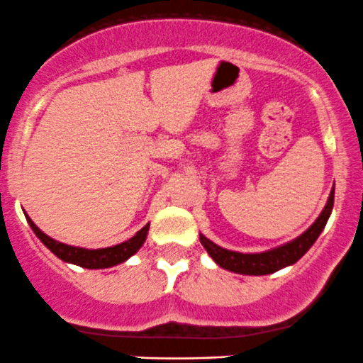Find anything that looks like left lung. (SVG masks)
I'll return each mask as SVG.
<instances>
[{"mask_svg":"<svg viewBox=\"0 0 363 363\" xmlns=\"http://www.w3.org/2000/svg\"><path fill=\"white\" fill-rule=\"evenodd\" d=\"M333 206H335V186H333L331 194H329L328 202H325L323 213L319 218L313 221V225L303 231L298 238L291 240V242L284 243L271 250L259 252V254H242V252L226 250V248L216 245L209 238H206L201 233V243L207 250V254L213 257V260L223 269H228L236 274H247V276H264L272 274V272L283 269V267L291 266L296 260L302 259L307 250L311 248L315 240L319 238L320 231L324 230L325 223H328L329 216H331Z\"/></svg>","mask_w":363,"mask_h":363,"instance_id":"8db88e82","label":"left lung"}]
</instances>
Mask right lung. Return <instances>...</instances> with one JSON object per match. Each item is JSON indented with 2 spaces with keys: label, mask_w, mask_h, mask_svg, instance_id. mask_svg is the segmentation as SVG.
<instances>
[{
  "label": "right lung",
  "mask_w": 363,
  "mask_h": 363,
  "mask_svg": "<svg viewBox=\"0 0 363 363\" xmlns=\"http://www.w3.org/2000/svg\"><path fill=\"white\" fill-rule=\"evenodd\" d=\"M27 223L30 225L32 231H34L35 236L44 243L56 257L63 260V262L75 264V266L85 267V269H106V267L118 266V264L125 262V260L132 257L133 254H137L138 248L144 245L145 238H147L149 225H145L142 230H138L132 238L127 240L123 243H118V245L106 247V248H96V250H91V248H82V247H73L67 245V243L56 242L55 238L48 236L46 233L39 230L35 226V223L32 221L30 218L26 214Z\"/></svg>",
  "instance_id": "right-lung-1"
}]
</instances>
